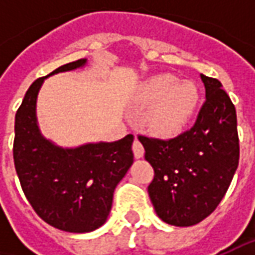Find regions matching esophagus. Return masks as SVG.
I'll return each instance as SVG.
<instances>
[{"label": "esophagus", "mask_w": 255, "mask_h": 255, "mask_svg": "<svg viewBox=\"0 0 255 255\" xmlns=\"http://www.w3.org/2000/svg\"><path fill=\"white\" fill-rule=\"evenodd\" d=\"M132 150L133 154H134V157H142L143 154H144V147H143V144L137 139H134V142L132 144Z\"/></svg>", "instance_id": "esophagus-1"}]
</instances>
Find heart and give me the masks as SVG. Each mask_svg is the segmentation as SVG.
Returning <instances> with one entry per match:
<instances>
[{
  "instance_id": "heart-1",
  "label": "heart",
  "mask_w": 255,
  "mask_h": 255,
  "mask_svg": "<svg viewBox=\"0 0 255 255\" xmlns=\"http://www.w3.org/2000/svg\"><path fill=\"white\" fill-rule=\"evenodd\" d=\"M143 99L153 105L146 115L149 130L170 137L190 122L199 103V89L193 82H179L176 76L160 75L144 86Z\"/></svg>"
}]
</instances>
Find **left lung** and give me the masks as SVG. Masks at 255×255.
I'll return each mask as SVG.
<instances>
[{
    "instance_id": "left-lung-1",
    "label": "left lung",
    "mask_w": 255,
    "mask_h": 255,
    "mask_svg": "<svg viewBox=\"0 0 255 255\" xmlns=\"http://www.w3.org/2000/svg\"><path fill=\"white\" fill-rule=\"evenodd\" d=\"M206 102L193 128L170 139L139 134L154 176L147 191L164 223L189 227L209 217L230 186L240 159L237 115L219 79L200 75Z\"/></svg>"
}]
</instances>
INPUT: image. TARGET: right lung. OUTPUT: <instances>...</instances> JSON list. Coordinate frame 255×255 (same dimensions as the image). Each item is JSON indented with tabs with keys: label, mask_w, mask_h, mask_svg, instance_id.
Instances as JSON below:
<instances>
[{
	"label": "right lung",
	"mask_w": 255,
	"mask_h": 255,
	"mask_svg": "<svg viewBox=\"0 0 255 255\" xmlns=\"http://www.w3.org/2000/svg\"><path fill=\"white\" fill-rule=\"evenodd\" d=\"M85 64L86 59H78L49 75ZM45 78L29 86L15 115V170L25 197L45 223L69 233L93 231L108 219L115 187L132 166L133 134L76 149L55 146L39 133L35 115Z\"/></svg>",
	"instance_id": "obj_1"
}]
</instances>
